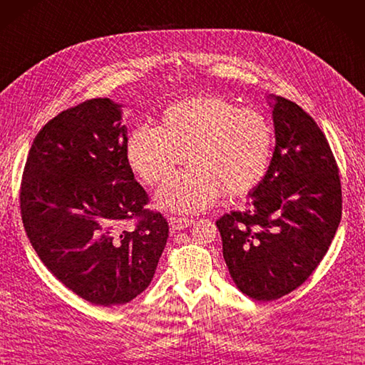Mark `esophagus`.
Instances as JSON below:
<instances>
[{"instance_id": "34e87169", "label": "esophagus", "mask_w": 365, "mask_h": 365, "mask_svg": "<svg viewBox=\"0 0 365 365\" xmlns=\"http://www.w3.org/2000/svg\"><path fill=\"white\" fill-rule=\"evenodd\" d=\"M168 222H170V227L173 231H180V230H185L188 228L192 220L191 219H186V217H168Z\"/></svg>"}]
</instances>
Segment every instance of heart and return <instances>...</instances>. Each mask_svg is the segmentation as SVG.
I'll list each match as a JSON object with an SVG mask.
<instances>
[{
  "label": "heart",
  "mask_w": 365,
  "mask_h": 365,
  "mask_svg": "<svg viewBox=\"0 0 365 365\" xmlns=\"http://www.w3.org/2000/svg\"><path fill=\"white\" fill-rule=\"evenodd\" d=\"M273 129L259 110L220 96H197L166 108L160 126L129 134L126 158L145 185L165 180L186 155L191 163L155 192L160 208L192 214L210 208L222 192L242 197L267 174Z\"/></svg>",
  "instance_id": "1"
}]
</instances>
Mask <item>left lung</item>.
<instances>
[{
  "instance_id": "obj_1",
  "label": "left lung",
  "mask_w": 365,
  "mask_h": 365,
  "mask_svg": "<svg viewBox=\"0 0 365 365\" xmlns=\"http://www.w3.org/2000/svg\"><path fill=\"white\" fill-rule=\"evenodd\" d=\"M276 146L244 208L222 216L223 259L242 293L274 301L310 277L339 227V170L316 121L296 103L268 96Z\"/></svg>"
}]
</instances>
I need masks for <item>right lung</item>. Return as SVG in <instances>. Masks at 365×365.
<instances>
[{"label": "right lung", "instance_id": "right-lung-1", "mask_svg": "<svg viewBox=\"0 0 365 365\" xmlns=\"http://www.w3.org/2000/svg\"><path fill=\"white\" fill-rule=\"evenodd\" d=\"M123 105L92 98L36 134L24 166L26 235L49 272L91 304L133 301L151 284L168 222L145 210L148 194L126 158ZM137 218L134 229L125 222Z\"/></svg>", "mask_w": 365, "mask_h": 365}]
</instances>
